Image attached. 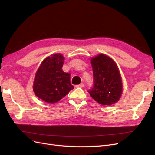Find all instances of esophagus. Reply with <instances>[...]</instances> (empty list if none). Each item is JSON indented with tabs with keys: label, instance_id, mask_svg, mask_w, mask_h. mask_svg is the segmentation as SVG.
Segmentation results:
<instances>
[{
	"label": "esophagus",
	"instance_id": "obj_1",
	"mask_svg": "<svg viewBox=\"0 0 155 155\" xmlns=\"http://www.w3.org/2000/svg\"><path fill=\"white\" fill-rule=\"evenodd\" d=\"M75 87H77V88H83V87H84V84L83 83H81V84H78V85H76Z\"/></svg>",
	"mask_w": 155,
	"mask_h": 155
}]
</instances>
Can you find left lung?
<instances>
[{
  "label": "left lung",
  "instance_id": "obj_1",
  "mask_svg": "<svg viewBox=\"0 0 155 155\" xmlns=\"http://www.w3.org/2000/svg\"><path fill=\"white\" fill-rule=\"evenodd\" d=\"M93 85L88 91L91 97L102 105H110L119 100L123 90L121 77L113 59L101 54L91 59Z\"/></svg>",
  "mask_w": 155,
  "mask_h": 155
}]
</instances>
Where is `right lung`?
<instances>
[{
    "label": "right lung",
    "instance_id": "add662e5",
    "mask_svg": "<svg viewBox=\"0 0 155 155\" xmlns=\"http://www.w3.org/2000/svg\"><path fill=\"white\" fill-rule=\"evenodd\" d=\"M64 57L54 54L42 62L36 73L33 91L36 96L48 103H54L74 88L71 74L62 71Z\"/></svg>",
    "mask_w": 155,
    "mask_h": 155
}]
</instances>
